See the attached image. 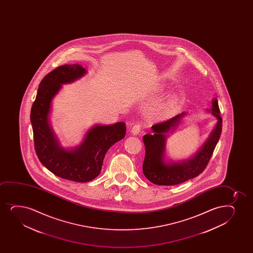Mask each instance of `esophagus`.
I'll return each mask as SVG.
<instances>
[{"instance_id":"1","label":"esophagus","mask_w":253,"mask_h":253,"mask_svg":"<svg viewBox=\"0 0 253 253\" xmlns=\"http://www.w3.org/2000/svg\"><path fill=\"white\" fill-rule=\"evenodd\" d=\"M140 130H141V126H140V124H136V125H134L131 127V133L133 134V135H137V134L139 133Z\"/></svg>"}]
</instances>
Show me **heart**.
I'll return each mask as SVG.
<instances>
[{
    "instance_id": "heart-1",
    "label": "heart",
    "mask_w": 253,
    "mask_h": 253,
    "mask_svg": "<svg viewBox=\"0 0 253 253\" xmlns=\"http://www.w3.org/2000/svg\"><path fill=\"white\" fill-rule=\"evenodd\" d=\"M174 103H175V99H174V97H172L171 99H169L168 103H167L166 108L167 109H170L174 105Z\"/></svg>"
}]
</instances>
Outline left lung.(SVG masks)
<instances>
[{
  "label": "left lung",
  "mask_w": 253,
  "mask_h": 253,
  "mask_svg": "<svg viewBox=\"0 0 253 253\" xmlns=\"http://www.w3.org/2000/svg\"><path fill=\"white\" fill-rule=\"evenodd\" d=\"M210 112L217 119V125L211 132L209 139L194 156L188 160L167 163L165 160L166 134L175 127L185 112L172 117L166 122L152 126L154 134H146L142 137L145 145V158L142 165V171L145 177L152 183L160 186H173L197 177L206 168L212 157L215 147L218 143L222 131V118L218 108V100L212 99Z\"/></svg>",
  "instance_id": "obj_1"
}]
</instances>
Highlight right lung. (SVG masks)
Returning <instances> with one entry per match:
<instances>
[{"instance_id":"obj_1","label":"right lung","mask_w":253,"mask_h":253,"mask_svg":"<svg viewBox=\"0 0 253 253\" xmlns=\"http://www.w3.org/2000/svg\"><path fill=\"white\" fill-rule=\"evenodd\" d=\"M86 73L81 65H63L48 73L39 86L30 113L36 154L41 164L59 177L77 182L93 180L101 172L109 148L126 135V124L95 125L84 142L68 150L60 145L49 122L51 102L61 84L80 79Z\"/></svg>"}]
</instances>
